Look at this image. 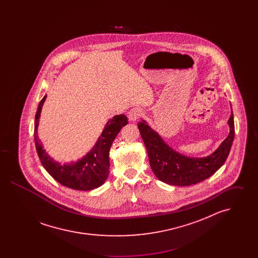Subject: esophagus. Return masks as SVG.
Masks as SVG:
<instances>
[{
    "label": "esophagus",
    "instance_id": "esophagus-1",
    "mask_svg": "<svg viewBox=\"0 0 258 258\" xmlns=\"http://www.w3.org/2000/svg\"><path fill=\"white\" fill-rule=\"evenodd\" d=\"M141 116H142V111L137 107L131 109L128 112V120L131 122H136Z\"/></svg>",
    "mask_w": 258,
    "mask_h": 258
}]
</instances>
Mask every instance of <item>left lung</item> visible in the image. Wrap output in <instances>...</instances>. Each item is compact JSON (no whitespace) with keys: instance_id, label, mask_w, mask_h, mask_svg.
I'll use <instances>...</instances> for the list:
<instances>
[{"instance_id":"1","label":"left lung","mask_w":258,"mask_h":258,"mask_svg":"<svg viewBox=\"0 0 258 258\" xmlns=\"http://www.w3.org/2000/svg\"><path fill=\"white\" fill-rule=\"evenodd\" d=\"M227 123L230 128L229 135L213 154L203 158H189L169 147L146 121L139 122L138 128L154 174L161 182L182 186L208 179L221 168L229 155L235 134L232 111Z\"/></svg>"}]
</instances>
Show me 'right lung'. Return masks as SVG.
I'll return each instance as SVG.
<instances>
[{
  "mask_svg": "<svg viewBox=\"0 0 258 258\" xmlns=\"http://www.w3.org/2000/svg\"><path fill=\"white\" fill-rule=\"evenodd\" d=\"M46 97L45 95L38 103L34 133L37 155L43 167L57 182L76 190H91L104 184L109 175L111 145L121 128L127 123L126 116L121 114L110 119L105 124L94 147L83 158L77 161L61 164L52 159L45 152L37 136L40 113Z\"/></svg>",
  "mask_w": 258,
  "mask_h": 258,
  "instance_id": "right-lung-1",
  "label": "right lung"
}]
</instances>
